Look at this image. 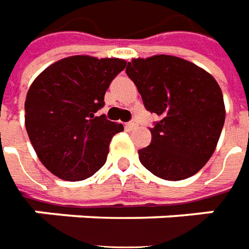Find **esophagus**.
I'll use <instances>...</instances> for the list:
<instances>
[{"label": "esophagus", "instance_id": "obj_1", "mask_svg": "<svg viewBox=\"0 0 249 249\" xmlns=\"http://www.w3.org/2000/svg\"><path fill=\"white\" fill-rule=\"evenodd\" d=\"M137 127H138V123H137L136 121L128 122L127 124H126V128H128V130H134V128Z\"/></svg>", "mask_w": 249, "mask_h": 249}]
</instances>
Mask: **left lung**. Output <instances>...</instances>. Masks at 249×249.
Listing matches in <instances>:
<instances>
[{"instance_id":"1","label":"left lung","mask_w":249,"mask_h":249,"mask_svg":"<svg viewBox=\"0 0 249 249\" xmlns=\"http://www.w3.org/2000/svg\"><path fill=\"white\" fill-rule=\"evenodd\" d=\"M145 108L160 116L140 161L166 181L186 179L213 156L225 123L222 90L211 74L181 57L133 58L126 68Z\"/></svg>"}]
</instances>
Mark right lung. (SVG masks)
I'll return each mask as SVG.
<instances>
[{"label": "right lung", "mask_w": 249, "mask_h": 249, "mask_svg": "<svg viewBox=\"0 0 249 249\" xmlns=\"http://www.w3.org/2000/svg\"><path fill=\"white\" fill-rule=\"evenodd\" d=\"M124 68L122 58L70 56L31 83L24 103L28 138L41 163L60 179H86L105 164L109 142L123 126L96 112Z\"/></svg>", "instance_id": "right-lung-1"}]
</instances>
